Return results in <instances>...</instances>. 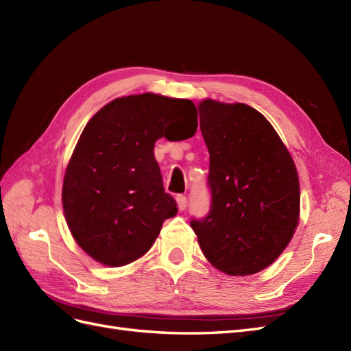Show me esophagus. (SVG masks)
Segmentation results:
<instances>
[{"label":"esophagus","instance_id":"esophagus-1","mask_svg":"<svg viewBox=\"0 0 351 351\" xmlns=\"http://www.w3.org/2000/svg\"><path fill=\"white\" fill-rule=\"evenodd\" d=\"M176 200H177L178 209H180V210H184V209H186V206H187V197H186L184 195H177Z\"/></svg>","mask_w":351,"mask_h":351}]
</instances>
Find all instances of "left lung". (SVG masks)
I'll list each match as a JSON object with an SVG mask.
<instances>
[{
  "label": "left lung",
  "instance_id": "8db88e82",
  "mask_svg": "<svg viewBox=\"0 0 351 351\" xmlns=\"http://www.w3.org/2000/svg\"><path fill=\"white\" fill-rule=\"evenodd\" d=\"M209 152L210 206L192 218L205 258L228 275H250L277 259L299 222L293 159L265 117L246 104H199Z\"/></svg>",
  "mask_w": 351,
  "mask_h": 351
}]
</instances>
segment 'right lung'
<instances>
[{
  "label": "right lung",
  "mask_w": 351,
  "mask_h": 351,
  "mask_svg": "<svg viewBox=\"0 0 351 351\" xmlns=\"http://www.w3.org/2000/svg\"><path fill=\"white\" fill-rule=\"evenodd\" d=\"M189 99L143 93L117 98L84 127L62 183L74 240L89 256L123 267L151 249L162 222L177 214L154 156L159 137L195 136Z\"/></svg>",
  "instance_id": "add662e5"
}]
</instances>
